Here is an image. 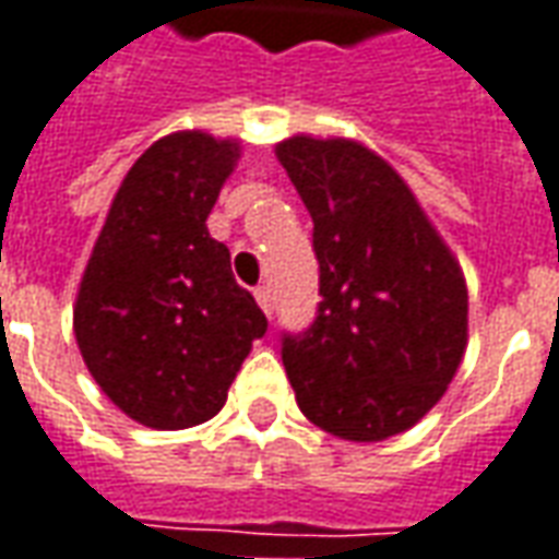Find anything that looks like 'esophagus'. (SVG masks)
Instances as JSON below:
<instances>
[{"instance_id":"1","label":"esophagus","mask_w":559,"mask_h":559,"mask_svg":"<svg viewBox=\"0 0 559 559\" xmlns=\"http://www.w3.org/2000/svg\"><path fill=\"white\" fill-rule=\"evenodd\" d=\"M253 297H257V302H260L262 312H265V316H272V290H269L265 284H262V287H257V290H253Z\"/></svg>"}]
</instances>
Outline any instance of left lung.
<instances>
[{"instance_id":"left-lung-1","label":"left lung","mask_w":559,"mask_h":559,"mask_svg":"<svg viewBox=\"0 0 559 559\" xmlns=\"http://www.w3.org/2000/svg\"><path fill=\"white\" fill-rule=\"evenodd\" d=\"M312 216L318 316L284 337L299 412L324 433L380 442L445 395L467 349V281L408 182L353 139L275 145Z\"/></svg>"}]
</instances>
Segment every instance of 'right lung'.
Returning <instances> with one entry per match:
<instances>
[{"mask_svg":"<svg viewBox=\"0 0 559 559\" xmlns=\"http://www.w3.org/2000/svg\"><path fill=\"white\" fill-rule=\"evenodd\" d=\"M241 160L238 139L169 132L117 188L73 302V334L102 393L151 430L198 427L269 321L231 275L206 216Z\"/></svg>","mask_w":559,"mask_h":559,"instance_id":"obj_1","label":"right lung"}]
</instances>
